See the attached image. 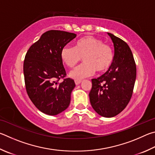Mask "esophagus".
I'll list each match as a JSON object with an SVG mask.
<instances>
[{
	"mask_svg": "<svg viewBox=\"0 0 155 155\" xmlns=\"http://www.w3.org/2000/svg\"><path fill=\"white\" fill-rule=\"evenodd\" d=\"M81 82H82V81L81 80H75V83L76 85H79Z\"/></svg>",
	"mask_w": 155,
	"mask_h": 155,
	"instance_id": "1",
	"label": "esophagus"
}]
</instances>
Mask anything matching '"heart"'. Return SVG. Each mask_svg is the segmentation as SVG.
<instances>
[{
	"label": "heart",
	"mask_w": 155,
	"mask_h": 155,
	"mask_svg": "<svg viewBox=\"0 0 155 155\" xmlns=\"http://www.w3.org/2000/svg\"><path fill=\"white\" fill-rule=\"evenodd\" d=\"M61 58L67 67H75L82 58L84 63L69 73L75 80H81L97 73L107 71L114 61V51L109 45L93 36L77 41L74 48L65 45L61 50Z\"/></svg>",
	"instance_id": "1"
}]
</instances>
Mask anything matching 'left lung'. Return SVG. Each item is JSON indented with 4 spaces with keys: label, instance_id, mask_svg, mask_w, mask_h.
I'll return each mask as SVG.
<instances>
[{
    "label": "left lung",
    "instance_id": "8db88e82",
    "mask_svg": "<svg viewBox=\"0 0 155 155\" xmlns=\"http://www.w3.org/2000/svg\"><path fill=\"white\" fill-rule=\"evenodd\" d=\"M107 34L114 46L113 63L104 74L92 80L89 98L98 114L111 118L120 113L131 98L136 79V65L127 43L112 33Z\"/></svg>",
    "mask_w": 155,
    "mask_h": 155
}]
</instances>
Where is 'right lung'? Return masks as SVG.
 Listing matches in <instances>:
<instances>
[{
    "mask_svg": "<svg viewBox=\"0 0 155 155\" xmlns=\"http://www.w3.org/2000/svg\"><path fill=\"white\" fill-rule=\"evenodd\" d=\"M75 37L71 32L48 31L30 47L25 56L24 75L27 94L35 107L45 114H58L70 104L75 84L73 80L64 78L67 74L60 54ZM61 78L64 81L58 83Z\"/></svg>",
    "mask_w": 155,
    "mask_h": 155,
    "instance_id": "right-lung-1",
    "label": "right lung"
}]
</instances>
